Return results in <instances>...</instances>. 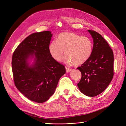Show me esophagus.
<instances>
[{"label": "esophagus", "mask_w": 126, "mask_h": 126, "mask_svg": "<svg viewBox=\"0 0 126 126\" xmlns=\"http://www.w3.org/2000/svg\"><path fill=\"white\" fill-rule=\"evenodd\" d=\"M65 69H66V71L67 72H70L72 70L71 68H68V67H66Z\"/></svg>", "instance_id": "obj_1"}]
</instances>
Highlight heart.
I'll return each instance as SVG.
<instances>
[{
    "mask_svg": "<svg viewBox=\"0 0 126 126\" xmlns=\"http://www.w3.org/2000/svg\"><path fill=\"white\" fill-rule=\"evenodd\" d=\"M49 51L55 60L60 61L65 51V61L68 64L80 65L88 61L93 52L92 40L86 36H81L74 32H63L56 41L50 43Z\"/></svg>",
    "mask_w": 126,
    "mask_h": 126,
    "instance_id": "obj_1",
    "label": "heart"
}]
</instances>
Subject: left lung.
Wrapping results in <instances>:
<instances>
[{"label":"left lung","mask_w":126,"mask_h":126,"mask_svg":"<svg viewBox=\"0 0 126 126\" xmlns=\"http://www.w3.org/2000/svg\"><path fill=\"white\" fill-rule=\"evenodd\" d=\"M93 39V49L90 59L77 69L81 74L77 84L83 94L95 96L107 88L114 75L112 49L100 34L88 30Z\"/></svg>","instance_id":"left-lung-1"}]
</instances>
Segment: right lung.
<instances>
[{"mask_svg":"<svg viewBox=\"0 0 126 126\" xmlns=\"http://www.w3.org/2000/svg\"><path fill=\"white\" fill-rule=\"evenodd\" d=\"M52 34L43 31L27 36L17 47L12 59L14 84L30 100L42 103L54 94L60 78L66 72L63 64L50 54L49 45ZM34 55V64L27 60Z\"/></svg>","mask_w":126,"mask_h":126,"instance_id":"right-lung-1","label":"right lung"}]
</instances>
